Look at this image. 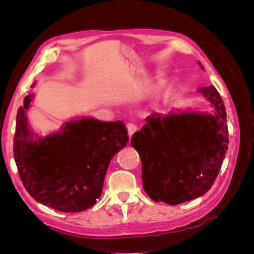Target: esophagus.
<instances>
[{"label":"esophagus","instance_id":"34e87169","mask_svg":"<svg viewBox=\"0 0 254 254\" xmlns=\"http://www.w3.org/2000/svg\"><path fill=\"white\" fill-rule=\"evenodd\" d=\"M126 127H127V130H128V135L129 136H131L134 133V131H136V129H137L136 125H134L133 123H128V124L126 125Z\"/></svg>","mask_w":254,"mask_h":254}]
</instances>
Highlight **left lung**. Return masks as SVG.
Instances as JSON below:
<instances>
[{"label":"left lung","mask_w":254,"mask_h":254,"mask_svg":"<svg viewBox=\"0 0 254 254\" xmlns=\"http://www.w3.org/2000/svg\"><path fill=\"white\" fill-rule=\"evenodd\" d=\"M198 64L204 67L198 61ZM214 112L152 113L133 133L142 162L144 190L153 201L175 205L205 194L228 150L227 113L214 86L199 88Z\"/></svg>","instance_id":"8db88e82"}]
</instances>
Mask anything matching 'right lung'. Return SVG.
<instances>
[{"mask_svg": "<svg viewBox=\"0 0 254 254\" xmlns=\"http://www.w3.org/2000/svg\"><path fill=\"white\" fill-rule=\"evenodd\" d=\"M33 97L26 95L18 110L13 137L23 186L36 201L54 210H87L102 195L111 159L127 145L124 122L81 118L64 123L58 132L38 136L26 118Z\"/></svg>", "mask_w": 254, "mask_h": 254, "instance_id": "1", "label": "right lung"}]
</instances>
